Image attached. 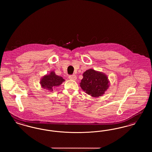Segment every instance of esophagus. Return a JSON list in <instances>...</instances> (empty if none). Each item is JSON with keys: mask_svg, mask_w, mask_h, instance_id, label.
I'll return each mask as SVG.
<instances>
[{"mask_svg": "<svg viewBox=\"0 0 152 152\" xmlns=\"http://www.w3.org/2000/svg\"><path fill=\"white\" fill-rule=\"evenodd\" d=\"M68 78L70 80H76L77 77H76V76L75 75H69Z\"/></svg>", "mask_w": 152, "mask_h": 152, "instance_id": "1", "label": "esophagus"}]
</instances>
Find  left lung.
<instances>
[{
  "label": "left lung",
  "mask_w": 152,
  "mask_h": 152,
  "mask_svg": "<svg viewBox=\"0 0 152 152\" xmlns=\"http://www.w3.org/2000/svg\"><path fill=\"white\" fill-rule=\"evenodd\" d=\"M80 87L87 94L99 97L104 94L109 87L107 76L104 73L90 69L83 73Z\"/></svg>",
  "instance_id": "left-lung-1"
}]
</instances>
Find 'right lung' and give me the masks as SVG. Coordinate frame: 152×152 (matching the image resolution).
Returning <instances> with one entry per match:
<instances>
[{
    "label": "right lung",
    "instance_id": "1",
    "mask_svg": "<svg viewBox=\"0 0 152 152\" xmlns=\"http://www.w3.org/2000/svg\"><path fill=\"white\" fill-rule=\"evenodd\" d=\"M63 81L64 79L62 77L56 75L54 72H51L50 75L44 76L40 81V84L44 89L53 91V88L60 86Z\"/></svg>",
    "mask_w": 152,
    "mask_h": 152
}]
</instances>
